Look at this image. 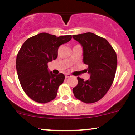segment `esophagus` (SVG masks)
I'll use <instances>...</instances> for the list:
<instances>
[{"mask_svg":"<svg viewBox=\"0 0 135 135\" xmlns=\"http://www.w3.org/2000/svg\"><path fill=\"white\" fill-rule=\"evenodd\" d=\"M70 77H71V75H70V74H65V78H70Z\"/></svg>","mask_w":135,"mask_h":135,"instance_id":"34e87169","label":"esophagus"}]
</instances>
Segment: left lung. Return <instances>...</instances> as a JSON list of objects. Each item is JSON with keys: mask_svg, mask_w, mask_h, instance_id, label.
<instances>
[{"mask_svg": "<svg viewBox=\"0 0 135 135\" xmlns=\"http://www.w3.org/2000/svg\"><path fill=\"white\" fill-rule=\"evenodd\" d=\"M83 47L84 63L90 78L78 77V85L73 88L76 99L84 103H93L101 99L112 84L116 72L117 55L112 46L104 38L92 32L73 35Z\"/></svg>", "mask_w": 135, "mask_h": 135, "instance_id": "1", "label": "left lung"}]
</instances>
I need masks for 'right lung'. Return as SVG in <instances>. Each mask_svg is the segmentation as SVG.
Instances as JSON below:
<instances>
[{
  "instance_id": "add662e5",
  "label": "right lung",
  "mask_w": 135,
  "mask_h": 135,
  "mask_svg": "<svg viewBox=\"0 0 135 135\" xmlns=\"http://www.w3.org/2000/svg\"><path fill=\"white\" fill-rule=\"evenodd\" d=\"M71 38V35L57 37L42 32L22 45L17 55L16 69L23 89L32 100L47 103L56 97L65 75L49 73L47 63L57 59L59 46Z\"/></svg>"
}]
</instances>
